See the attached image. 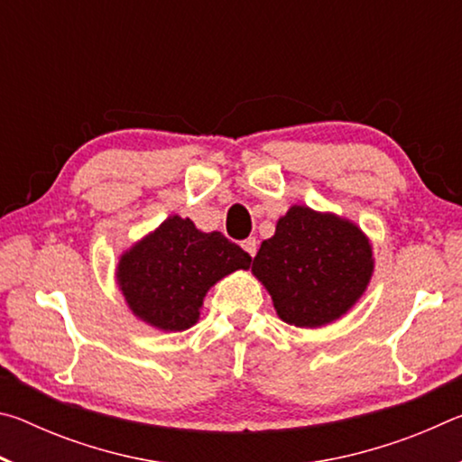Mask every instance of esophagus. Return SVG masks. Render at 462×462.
<instances>
[{"mask_svg":"<svg viewBox=\"0 0 462 462\" xmlns=\"http://www.w3.org/2000/svg\"><path fill=\"white\" fill-rule=\"evenodd\" d=\"M242 248H245L250 256H254L256 250H259V245H256V238L254 236H250L246 240H242Z\"/></svg>","mask_w":462,"mask_h":462,"instance_id":"esophagus-1","label":"esophagus"}]
</instances>
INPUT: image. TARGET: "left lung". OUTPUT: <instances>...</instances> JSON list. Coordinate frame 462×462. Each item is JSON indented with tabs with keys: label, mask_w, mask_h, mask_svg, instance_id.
I'll return each mask as SVG.
<instances>
[{
	"label": "left lung",
	"mask_w": 462,
	"mask_h": 462,
	"mask_svg": "<svg viewBox=\"0 0 462 462\" xmlns=\"http://www.w3.org/2000/svg\"><path fill=\"white\" fill-rule=\"evenodd\" d=\"M253 273L279 318L300 328L334 322L363 295L373 273L369 240L355 224L293 206L264 240Z\"/></svg>",
	"instance_id": "left-lung-1"
}]
</instances>
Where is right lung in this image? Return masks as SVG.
<instances>
[{
  "label": "right lung",
  "mask_w": 462,
  "mask_h": 462,
  "mask_svg": "<svg viewBox=\"0 0 462 462\" xmlns=\"http://www.w3.org/2000/svg\"><path fill=\"white\" fill-rule=\"evenodd\" d=\"M250 263L253 256L222 232H199L189 217L171 216L122 256L118 283L140 319L181 332L198 322L208 289Z\"/></svg>",
  "instance_id": "1"
}]
</instances>
